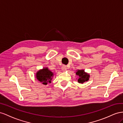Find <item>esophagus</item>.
Returning <instances> with one entry per match:
<instances>
[{"label": "esophagus", "instance_id": "esophagus-1", "mask_svg": "<svg viewBox=\"0 0 123 123\" xmlns=\"http://www.w3.org/2000/svg\"><path fill=\"white\" fill-rule=\"evenodd\" d=\"M61 69H62V71L63 72H65L66 71V69H67V67H66V66L65 65H63L62 66Z\"/></svg>", "mask_w": 123, "mask_h": 123}]
</instances>
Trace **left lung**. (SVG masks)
Here are the masks:
<instances>
[{"instance_id":"left-lung-1","label":"left lung","mask_w":123,"mask_h":123,"mask_svg":"<svg viewBox=\"0 0 123 123\" xmlns=\"http://www.w3.org/2000/svg\"><path fill=\"white\" fill-rule=\"evenodd\" d=\"M76 74L78 76L77 80L79 83H83L88 81L90 78V75L85 72L83 69H78L76 72Z\"/></svg>"}]
</instances>
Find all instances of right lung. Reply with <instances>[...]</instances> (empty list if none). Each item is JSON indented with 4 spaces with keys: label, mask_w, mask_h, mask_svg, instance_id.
Masks as SVG:
<instances>
[{
    "label": "right lung",
    "mask_w": 123,
    "mask_h": 123,
    "mask_svg": "<svg viewBox=\"0 0 123 123\" xmlns=\"http://www.w3.org/2000/svg\"><path fill=\"white\" fill-rule=\"evenodd\" d=\"M54 76V73L49 69L47 67L40 69L36 73L37 80L44 85H47L48 83H50Z\"/></svg>",
    "instance_id": "1"
}]
</instances>
